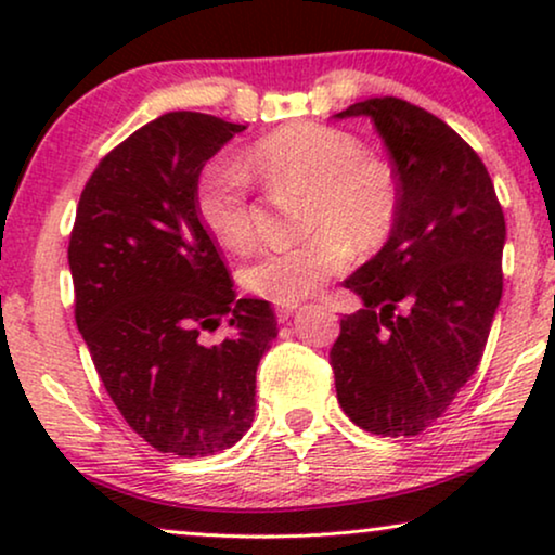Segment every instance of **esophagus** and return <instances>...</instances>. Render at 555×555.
Segmentation results:
<instances>
[{
	"label": "esophagus",
	"instance_id": "34e87169",
	"mask_svg": "<svg viewBox=\"0 0 555 555\" xmlns=\"http://www.w3.org/2000/svg\"><path fill=\"white\" fill-rule=\"evenodd\" d=\"M295 308H298V306H295V302H287V306H283V302H278V306H275V315H278V321H280V323H285L287 318H291V315L295 313Z\"/></svg>",
	"mask_w": 555,
	"mask_h": 555
}]
</instances>
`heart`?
I'll list each match as a JSON object with an SVG mask.
<instances>
[{
    "instance_id": "obj_1",
    "label": "heart",
    "mask_w": 555,
    "mask_h": 555,
    "mask_svg": "<svg viewBox=\"0 0 555 555\" xmlns=\"http://www.w3.org/2000/svg\"><path fill=\"white\" fill-rule=\"evenodd\" d=\"M308 186L302 207L306 237L262 247L240 272L242 287L272 302H298L344 272L353 242L376 247L389 237L401 211V186L393 166L366 154L361 139L325 124H291L262 135L245 164L209 158L196 173L194 209L219 245L242 249L253 237V179Z\"/></svg>"
}]
</instances>
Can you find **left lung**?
I'll return each mask as SVG.
<instances>
[{"label": "left lung", "instance_id": "8db88e82", "mask_svg": "<svg viewBox=\"0 0 555 555\" xmlns=\"http://www.w3.org/2000/svg\"><path fill=\"white\" fill-rule=\"evenodd\" d=\"M371 116L401 186L391 237L346 287L363 308L331 348L338 404L361 429L414 437L475 374L503 295L505 217L475 149L393 95L338 113Z\"/></svg>", "mask_w": 555, "mask_h": 555}]
</instances>
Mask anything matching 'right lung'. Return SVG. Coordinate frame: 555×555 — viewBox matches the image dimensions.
<instances>
[{"mask_svg": "<svg viewBox=\"0 0 555 555\" xmlns=\"http://www.w3.org/2000/svg\"><path fill=\"white\" fill-rule=\"evenodd\" d=\"M242 128L192 111L141 126L90 173L67 245L75 323L105 391L135 435L179 457L240 442L278 336L268 300H234L194 209L196 173ZM222 320L233 333L207 345Z\"/></svg>", "mask_w": 555, "mask_h": 555, "instance_id": "add662e5", "label": "right lung"}]
</instances>
